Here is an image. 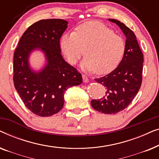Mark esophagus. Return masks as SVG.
<instances>
[{"label":"esophagus","instance_id":"obj_1","mask_svg":"<svg viewBox=\"0 0 159 159\" xmlns=\"http://www.w3.org/2000/svg\"><path fill=\"white\" fill-rule=\"evenodd\" d=\"M82 79H83V82H88L89 81L88 77H87V76L84 75H82Z\"/></svg>","mask_w":159,"mask_h":159}]
</instances>
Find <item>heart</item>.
<instances>
[{
  "label": "heart",
  "mask_w": 159,
  "mask_h": 159,
  "mask_svg": "<svg viewBox=\"0 0 159 159\" xmlns=\"http://www.w3.org/2000/svg\"><path fill=\"white\" fill-rule=\"evenodd\" d=\"M61 51L71 64H76L84 53L81 67L105 75L114 71L125 56L124 39L103 23L91 21L78 26L75 32H66L60 40Z\"/></svg>",
  "instance_id": "b5f03b06"
}]
</instances>
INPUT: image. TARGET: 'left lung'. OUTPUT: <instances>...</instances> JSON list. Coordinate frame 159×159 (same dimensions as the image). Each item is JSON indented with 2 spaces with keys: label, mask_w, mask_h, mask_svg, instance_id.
Listing matches in <instances>:
<instances>
[{
  "label": "left lung",
  "mask_w": 159,
  "mask_h": 159,
  "mask_svg": "<svg viewBox=\"0 0 159 159\" xmlns=\"http://www.w3.org/2000/svg\"><path fill=\"white\" fill-rule=\"evenodd\" d=\"M120 27L126 37V51L119 66L108 75L95 81L106 89V95L92 100L91 106L103 114H116L127 107L140 90L142 84L143 55L133 32L125 24L110 19Z\"/></svg>",
  "instance_id": "1"
}]
</instances>
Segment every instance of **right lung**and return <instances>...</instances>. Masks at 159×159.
Segmentation results:
<instances>
[{"label":"right lung","mask_w":159,"mask_h":159,"mask_svg":"<svg viewBox=\"0 0 159 159\" xmlns=\"http://www.w3.org/2000/svg\"><path fill=\"white\" fill-rule=\"evenodd\" d=\"M64 19H43L24 32L14 51V87L28 109L39 116H51L64 106L67 89L80 85L82 75L61 54L60 38L67 28ZM34 49L45 53L47 64L39 73L32 71L28 58Z\"/></svg>","instance_id":"obj_1"}]
</instances>
